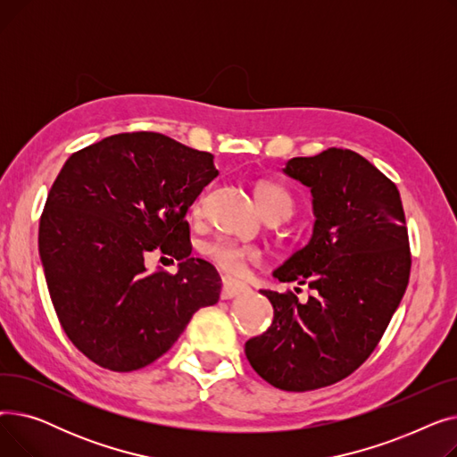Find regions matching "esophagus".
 <instances>
[{
  "mask_svg": "<svg viewBox=\"0 0 457 457\" xmlns=\"http://www.w3.org/2000/svg\"><path fill=\"white\" fill-rule=\"evenodd\" d=\"M245 293H248V287L245 283L235 281L231 278L222 279V293H220L222 300H231V298H237Z\"/></svg>",
  "mask_w": 457,
  "mask_h": 457,
  "instance_id": "1",
  "label": "esophagus"
}]
</instances>
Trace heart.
<instances>
[{
  "label": "heart",
  "instance_id": "heart-1",
  "mask_svg": "<svg viewBox=\"0 0 457 457\" xmlns=\"http://www.w3.org/2000/svg\"><path fill=\"white\" fill-rule=\"evenodd\" d=\"M257 200L261 204V209L265 211L269 219H289L295 200L283 187L274 183H262L257 188ZM205 204V195L198 198L195 205V214H202ZM204 255L212 262L216 269H220L226 274L231 276H243L248 269V265L261 261V250L250 245H241L231 238H216L204 246Z\"/></svg>",
  "mask_w": 457,
  "mask_h": 457
}]
</instances>
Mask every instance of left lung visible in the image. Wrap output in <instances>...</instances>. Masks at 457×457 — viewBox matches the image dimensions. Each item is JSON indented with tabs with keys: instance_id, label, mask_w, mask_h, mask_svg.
<instances>
[{
	"instance_id": "8db88e82",
	"label": "left lung",
	"mask_w": 457,
	"mask_h": 457,
	"mask_svg": "<svg viewBox=\"0 0 457 457\" xmlns=\"http://www.w3.org/2000/svg\"><path fill=\"white\" fill-rule=\"evenodd\" d=\"M283 172L311 188L317 220L274 278L313 295L300 303L291 291H261L274 320L245 352L270 386L303 393L341 381L374 352L410 281L411 252L400 192L365 157L328 148L293 157Z\"/></svg>"
}]
</instances>
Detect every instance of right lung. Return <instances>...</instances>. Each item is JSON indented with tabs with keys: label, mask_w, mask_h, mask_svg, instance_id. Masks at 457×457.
<instances>
[{
	"label": "right lung",
	"mask_w": 457,
	"mask_h": 457,
	"mask_svg": "<svg viewBox=\"0 0 457 457\" xmlns=\"http://www.w3.org/2000/svg\"><path fill=\"white\" fill-rule=\"evenodd\" d=\"M219 170L212 155L161 133H120L71 154L47 195L38 253L59 322L114 372L154 363L192 315L220 296L211 262L190 257L185 214ZM180 261L148 273L143 255Z\"/></svg>",
	"instance_id": "right-lung-1"
}]
</instances>
